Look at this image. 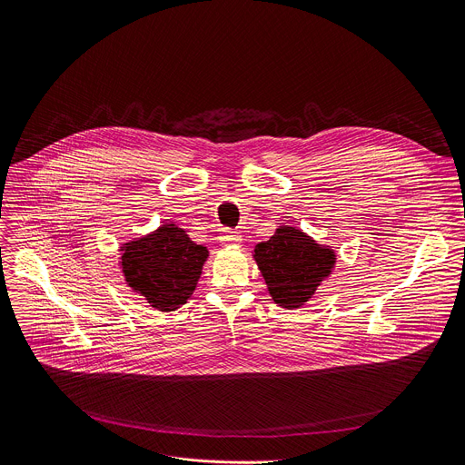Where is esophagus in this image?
Here are the masks:
<instances>
[{
	"label": "esophagus",
	"mask_w": 465,
	"mask_h": 465,
	"mask_svg": "<svg viewBox=\"0 0 465 465\" xmlns=\"http://www.w3.org/2000/svg\"><path fill=\"white\" fill-rule=\"evenodd\" d=\"M219 239H221L223 246H233V244H239L242 241L241 235L237 232H232V230H223Z\"/></svg>",
	"instance_id": "1"
}]
</instances>
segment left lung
Instances as JSON below:
<instances>
[{
    "instance_id": "left-lung-1",
    "label": "left lung",
    "mask_w": 465,
    "mask_h": 465,
    "mask_svg": "<svg viewBox=\"0 0 465 465\" xmlns=\"http://www.w3.org/2000/svg\"><path fill=\"white\" fill-rule=\"evenodd\" d=\"M254 262L274 304L285 310L304 306L331 274L335 252L292 226H278L269 241L258 242Z\"/></svg>"
}]
</instances>
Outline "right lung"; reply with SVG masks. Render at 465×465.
Listing matches in <instances>:
<instances>
[{"instance_id":"add662e5","label":"right lung","mask_w":465,"mask_h":465,"mask_svg":"<svg viewBox=\"0 0 465 465\" xmlns=\"http://www.w3.org/2000/svg\"><path fill=\"white\" fill-rule=\"evenodd\" d=\"M209 252L183 228L163 223L157 230L120 246V269L134 292L159 312L187 304Z\"/></svg>"}]
</instances>
